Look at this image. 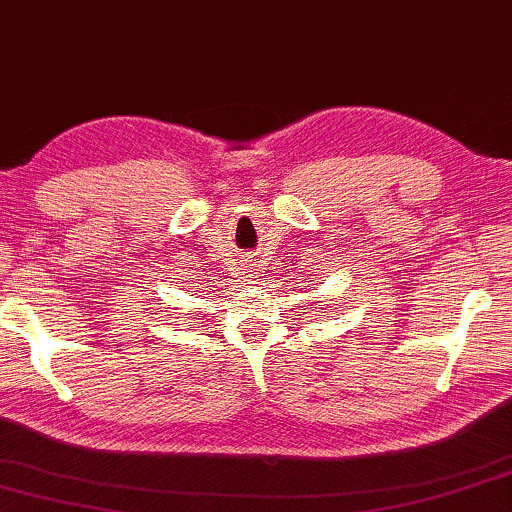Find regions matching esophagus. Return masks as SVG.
I'll return each instance as SVG.
<instances>
[{
  "mask_svg": "<svg viewBox=\"0 0 512 512\" xmlns=\"http://www.w3.org/2000/svg\"><path fill=\"white\" fill-rule=\"evenodd\" d=\"M253 277H255V275H253Z\"/></svg>",
  "mask_w": 512,
  "mask_h": 512,
  "instance_id": "esophagus-1",
  "label": "esophagus"
}]
</instances>
